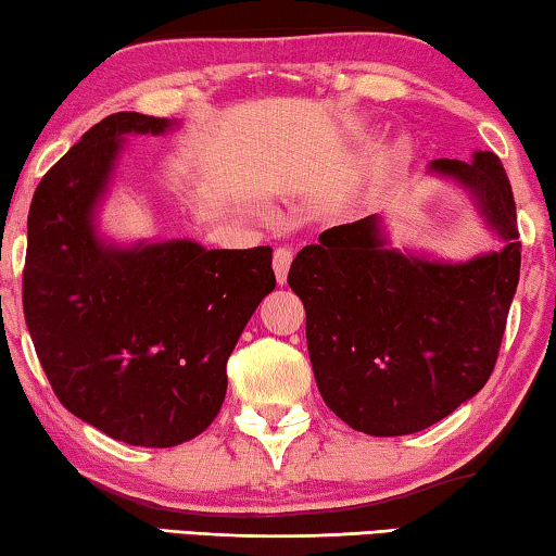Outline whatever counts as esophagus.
<instances>
[{
  "label": "esophagus",
  "mask_w": 556,
  "mask_h": 556,
  "mask_svg": "<svg viewBox=\"0 0 556 556\" xmlns=\"http://www.w3.org/2000/svg\"><path fill=\"white\" fill-rule=\"evenodd\" d=\"M291 261H293L291 250H286V248H278V250H276V255H273V273H276L278 286H283V283H286V278H288V268H291Z\"/></svg>",
  "instance_id": "34e87169"
}]
</instances>
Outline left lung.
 I'll return each mask as SVG.
<instances>
[{
	"label": "left lung",
	"mask_w": 556,
	"mask_h": 556,
	"mask_svg": "<svg viewBox=\"0 0 556 556\" xmlns=\"http://www.w3.org/2000/svg\"><path fill=\"white\" fill-rule=\"evenodd\" d=\"M430 177L473 204L498 250L443 261L392 248L384 215L331 227L306 245L288 286L306 308L318 392L349 428L413 435L455 413L489 382L521 268L516 202L493 151L432 159Z\"/></svg>",
	"instance_id": "left-lung-1"
}]
</instances>
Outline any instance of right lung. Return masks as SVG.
Returning a JSON list of instances; mask_svg holds the SVG:
<instances>
[{
    "instance_id": "right-lung-1",
    "label": "right lung",
    "mask_w": 556,
    "mask_h": 556,
    "mask_svg": "<svg viewBox=\"0 0 556 556\" xmlns=\"http://www.w3.org/2000/svg\"><path fill=\"white\" fill-rule=\"evenodd\" d=\"M177 118L121 111L45 174L27 217L25 321L58 400L128 445L172 447L210 428L227 359L276 288L273 248L116 242L101 230L128 136Z\"/></svg>"
}]
</instances>
